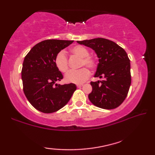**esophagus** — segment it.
Segmentation results:
<instances>
[{"instance_id":"34e87169","label":"esophagus","mask_w":155,"mask_h":155,"mask_svg":"<svg viewBox=\"0 0 155 155\" xmlns=\"http://www.w3.org/2000/svg\"><path fill=\"white\" fill-rule=\"evenodd\" d=\"M82 86H83V84H77V87H78V88H79V87H82Z\"/></svg>"}]
</instances>
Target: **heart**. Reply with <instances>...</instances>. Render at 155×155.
I'll use <instances>...</instances> for the list:
<instances>
[{
	"label": "heart",
	"mask_w": 155,
	"mask_h": 155,
	"mask_svg": "<svg viewBox=\"0 0 155 155\" xmlns=\"http://www.w3.org/2000/svg\"><path fill=\"white\" fill-rule=\"evenodd\" d=\"M71 51L73 54L80 57L79 67H82V68L75 71H70L68 73H67L64 78L65 81L68 83L80 84L88 79L90 75V73L88 69L83 66H85L88 68L93 70L96 67L97 62H96L95 58L89 55L88 49L82 45L73 46V48H71ZM54 64L58 70L62 73H66L68 71V58L64 51H59L56 55Z\"/></svg>",
	"instance_id": "heart-1"
}]
</instances>
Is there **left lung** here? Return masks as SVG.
Instances as JSON below:
<instances>
[{"mask_svg":"<svg viewBox=\"0 0 155 155\" xmlns=\"http://www.w3.org/2000/svg\"><path fill=\"white\" fill-rule=\"evenodd\" d=\"M77 42L95 51L99 61L94 77L101 80L91 82L92 91L88 96L89 101L103 109L120 106L127 97L131 82L127 52L115 42L102 38Z\"/></svg>","mask_w":155,"mask_h":155,"instance_id":"left-lung-1","label":"left lung"}]
</instances>
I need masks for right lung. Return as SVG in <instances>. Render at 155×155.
Returning a JSON list of instances; mask_svg holds the SVG:
<instances>
[{
	"mask_svg": "<svg viewBox=\"0 0 155 155\" xmlns=\"http://www.w3.org/2000/svg\"><path fill=\"white\" fill-rule=\"evenodd\" d=\"M73 40H45L35 45L24 58L21 69L23 90L29 103L42 113L59 110L71 99L76 85L55 84L63 79L54 64L56 55Z\"/></svg>",
	"mask_w": 155,
	"mask_h": 155,
	"instance_id": "obj_1",
	"label": "right lung"
}]
</instances>
